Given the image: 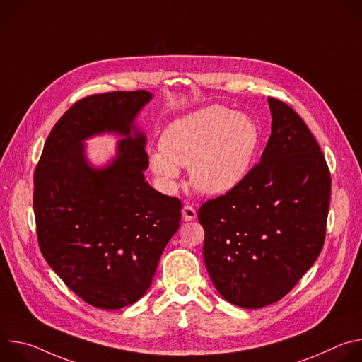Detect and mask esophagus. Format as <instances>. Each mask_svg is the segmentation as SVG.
<instances>
[{
	"instance_id": "esophagus-1",
	"label": "esophagus",
	"mask_w": 362,
	"mask_h": 362,
	"mask_svg": "<svg viewBox=\"0 0 362 362\" xmlns=\"http://www.w3.org/2000/svg\"><path fill=\"white\" fill-rule=\"evenodd\" d=\"M196 209L193 208V206H190V204H185L183 206V209H182V216H183V219L186 221V222H190V221H193V219H196Z\"/></svg>"
}]
</instances>
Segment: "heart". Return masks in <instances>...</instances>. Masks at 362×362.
I'll return each mask as SVG.
<instances>
[{"label": "heart", "instance_id": "heart-1", "mask_svg": "<svg viewBox=\"0 0 362 362\" xmlns=\"http://www.w3.org/2000/svg\"><path fill=\"white\" fill-rule=\"evenodd\" d=\"M259 129L242 113L209 106L172 122L150 166L168 186L189 166L193 187L204 194H225L247 176L259 147Z\"/></svg>", "mask_w": 362, "mask_h": 362}]
</instances>
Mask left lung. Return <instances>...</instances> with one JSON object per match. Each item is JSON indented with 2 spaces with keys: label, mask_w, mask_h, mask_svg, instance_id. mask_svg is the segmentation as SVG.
<instances>
[{
  "label": "left lung",
  "mask_w": 362,
  "mask_h": 362,
  "mask_svg": "<svg viewBox=\"0 0 362 362\" xmlns=\"http://www.w3.org/2000/svg\"><path fill=\"white\" fill-rule=\"evenodd\" d=\"M268 103L272 133L261 162L197 212L215 288L246 309L282 299L314 265L331 197L329 169L311 130L286 103Z\"/></svg>",
  "instance_id": "1"
}]
</instances>
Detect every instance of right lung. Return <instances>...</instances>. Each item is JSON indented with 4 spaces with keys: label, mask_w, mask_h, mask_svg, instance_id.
<instances>
[{
    "label": "right lung",
    "mask_w": 362,
    "mask_h": 362,
    "mask_svg": "<svg viewBox=\"0 0 362 362\" xmlns=\"http://www.w3.org/2000/svg\"><path fill=\"white\" fill-rule=\"evenodd\" d=\"M146 90L78 100L51 130L34 173V215L42 256L83 300L120 309L148 289L180 226L182 203L144 179L146 136L134 126L151 100ZM117 132V158L95 170L82 140Z\"/></svg>",
    "instance_id": "obj_1"
}]
</instances>
